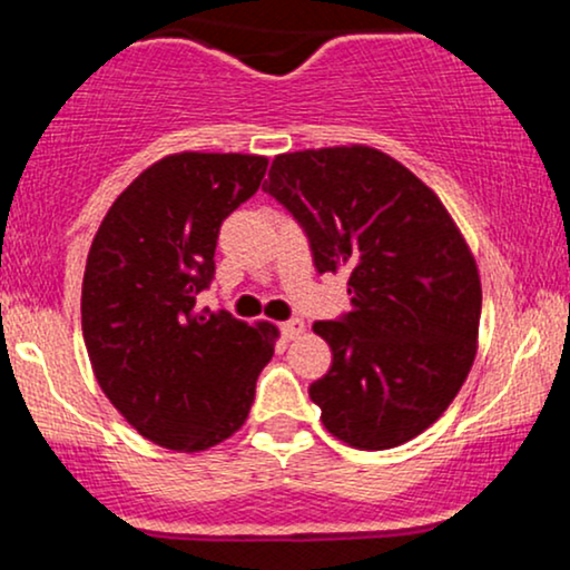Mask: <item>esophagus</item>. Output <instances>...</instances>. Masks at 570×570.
Instances as JSON below:
<instances>
[{"instance_id": "34e87169", "label": "esophagus", "mask_w": 570, "mask_h": 570, "mask_svg": "<svg viewBox=\"0 0 570 570\" xmlns=\"http://www.w3.org/2000/svg\"><path fill=\"white\" fill-rule=\"evenodd\" d=\"M303 332H305V324L299 322V318H292V322L281 324V335H284V340H297Z\"/></svg>"}]
</instances>
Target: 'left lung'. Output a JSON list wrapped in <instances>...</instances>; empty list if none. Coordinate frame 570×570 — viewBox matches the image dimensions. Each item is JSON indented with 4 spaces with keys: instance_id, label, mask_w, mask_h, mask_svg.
Instances as JSON below:
<instances>
[{
    "instance_id": "left-lung-1",
    "label": "left lung",
    "mask_w": 570,
    "mask_h": 570,
    "mask_svg": "<svg viewBox=\"0 0 570 570\" xmlns=\"http://www.w3.org/2000/svg\"><path fill=\"white\" fill-rule=\"evenodd\" d=\"M311 238L318 273L348 276L351 311L313 332L332 367L311 385L332 436L389 450L450 407L476 356V259L440 195L367 144L276 155L263 185Z\"/></svg>"
}]
</instances>
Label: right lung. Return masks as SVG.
<instances>
[{
  "label": "right lung",
  "instance_id": "1",
  "mask_svg": "<svg viewBox=\"0 0 570 570\" xmlns=\"http://www.w3.org/2000/svg\"><path fill=\"white\" fill-rule=\"evenodd\" d=\"M265 155L174 153L117 195L82 276L90 367L144 440L200 453L246 423L278 326L195 311L222 219L252 198Z\"/></svg>",
  "mask_w": 570,
  "mask_h": 570
}]
</instances>
